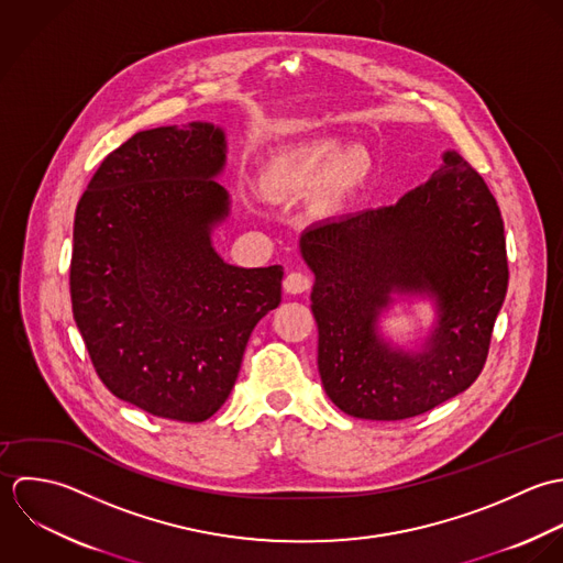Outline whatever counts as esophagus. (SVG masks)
Returning a JSON list of instances; mask_svg holds the SVG:
<instances>
[{
  "label": "esophagus",
  "mask_w": 563,
  "mask_h": 563,
  "mask_svg": "<svg viewBox=\"0 0 563 563\" xmlns=\"http://www.w3.org/2000/svg\"><path fill=\"white\" fill-rule=\"evenodd\" d=\"M283 287L287 294H305L311 287V276L307 272H291L285 276Z\"/></svg>",
  "instance_id": "1"
}]
</instances>
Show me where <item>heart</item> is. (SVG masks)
Here are the masks:
<instances>
[{
  "mask_svg": "<svg viewBox=\"0 0 563 563\" xmlns=\"http://www.w3.org/2000/svg\"><path fill=\"white\" fill-rule=\"evenodd\" d=\"M369 158L358 147L338 141H309L276 154L263 169L261 183L269 198L283 200L311 191L324 211L339 209L367 178Z\"/></svg>",
  "mask_w": 563,
  "mask_h": 563,
  "instance_id": "1",
  "label": "heart"
}]
</instances>
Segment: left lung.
Returning a JSON list of instances; mask_svg holds the SVG:
<instances>
[{"instance_id":"1","label":"left lung","mask_w":563,"mask_h":563,"mask_svg":"<svg viewBox=\"0 0 563 563\" xmlns=\"http://www.w3.org/2000/svg\"><path fill=\"white\" fill-rule=\"evenodd\" d=\"M300 250L316 274L322 385L343 413L407 420L476 380L509 265L500 209L456 152L394 207L311 225ZM418 290L439 300V329L422 353L394 351L377 338V316L391 292Z\"/></svg>"}]
</instances>
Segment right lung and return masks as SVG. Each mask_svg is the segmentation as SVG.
Masks as SVG:
<instances>
[{"label": "right lung", "mask_w": 563, "mask_h": 563, "mask_svg": "<svg viewBox=\"0 0 563 563\" xmlns=\"http://www.w3.org/2000/svg\"><path fill=\"white\" fill-rule=\"evenodd\" d=\"M224 161L211 123L143 130L102 161L76 209L74 320L109 391L156 418L209 420L252 329L280 305V265L234 267L211 245L228 216L213 180Z\"/></svg>", "instance_id": "add662e5"}]
</instances>
